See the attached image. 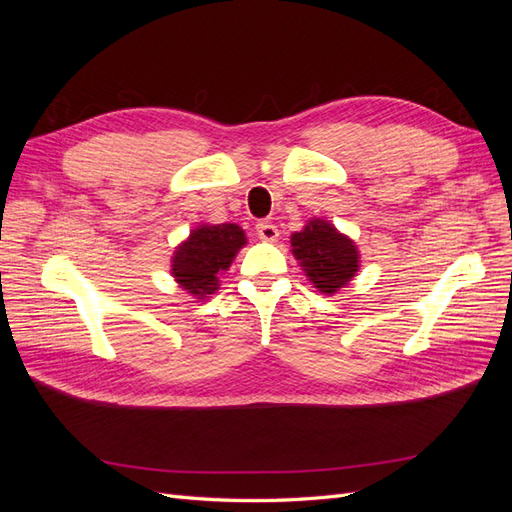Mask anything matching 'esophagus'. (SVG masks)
Returning <instances> with one entry per match:
<instances>
[{
    "label": "esophagus",
    "instance_id": "obj_1",
    "mask_svg": "<svg viewBox=\"0 0 512 512\" xmlns=\"http://www.w3.org/2000/svg\"><path fill=\"white\" fill-rule=\"evenodd\" d=\"M256 232H258V237L262 241H269V243L277 241V237H280V230H277V226L273 222H269V220L258 222L256 224Z\"/></svg>",
    "mask_w": 512,
    "mask_h": 512
}]
</instances>
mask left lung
<instances>
[{
	"mask_svg": "<svg viewBox=\"0 0 512 512\" xmlns=\"http://www.w3.org/2000/svg\"><path fill=\"white\" fill-rule=\"evenodd\" d=\"M292 256L303 273L322 294H335L359 273L361 254L356 243L331 222L314 218L290 237Z\"/></svg>",
	"mask_w": 512,
	"mask_h": 512,
	"instance_id": "1",
	"label": "left lung"
}]
</instances>
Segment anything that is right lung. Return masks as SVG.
Masks as SVG:
<instances>
[{
	"label": "right lung",
	"mask_w": 512,
	"mask_h": 512,
	"mask_svg": "<svg viewBox=\"0 0 512 512\" xmlns=\"http://www.w3.org/2000/svg\"><path fill=\"white\" fill-rule=\"evenodd\" d=\"M245 243V230L237 224H200L175 247L170 275L194 299H207Z\"/></svg>",
	"instance_id": "add662e5"
}]
</instances>
